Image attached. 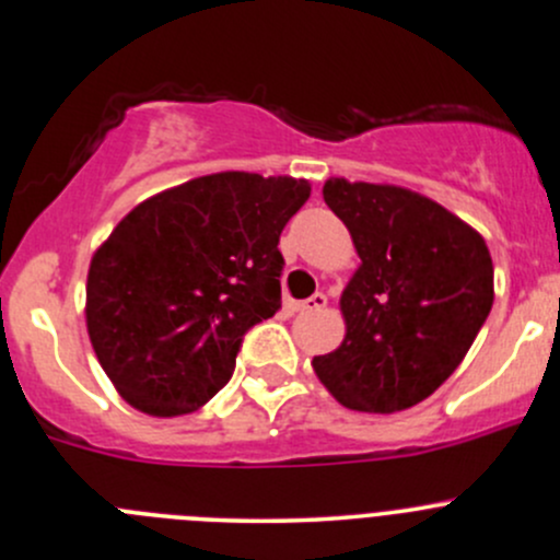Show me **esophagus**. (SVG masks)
<instances>
[{"mask_svg": "<svg viewBox=\"0 0 560 560\" xmlns=\"http://www.w3.org/2000/svg\"><path fill=\"white\" fill-rule=\"evenodd\" d=\"M326 304H328L326 293H315V296H310L306 302L299 304V310H302V312H320Z\"/></svg>", "mask_w": 560, "mask_h": 560, "instance_id": "esophagus-1", "label": "esophagus"}]
</instances>
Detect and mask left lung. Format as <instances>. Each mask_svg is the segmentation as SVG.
<instances>
[{
  "instance_id": "obj_1",
  "label": "left lung",
  "mask_w": 560,
  "mask_h": 560,
  "mask_svg": "<svg viewBox=\"0 0 560 560\" xmlns=\"http://www.w3.org/2000/svg\"><path fill=\"white\" fill-rule=\"evenodd\" d=\"M323 200L350 230L360 267L339 302L345 341L312 369L352 411L417 406L465 360L494 304L486 240L402 186L328 178Z\"/></svg>"
}]
</instances>
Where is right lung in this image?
<instances>
[{"instance_id": "1", "label": "right lung", "mask_w": 560, "mask_h": 560, "mask_svg": "<svg viewBox=\"0 0 560 560\" xmlns=\"http://www.w3.org/2000/svg\"><path fill=\"white\" fill-rule=\"evenodd\" d=\"M310 191L304 178L213 173L114 226L90 261L85 317L130 406L182 417L230 382L243 336L280 310V232Z\"/></svg>"}]
</instances>
